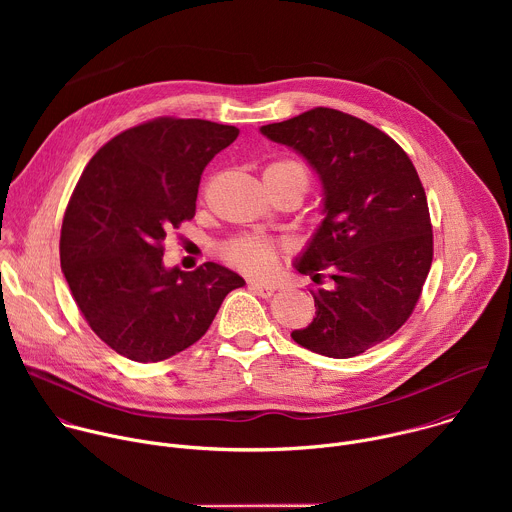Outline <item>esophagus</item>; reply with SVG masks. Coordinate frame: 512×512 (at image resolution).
Returning <instances> with one entry per match:
<instances>
[{"label": "esophagus", "instance_id": "1", "mask_svg": "<svg viewBox=\"0 0 512 512\" xmlns=\"http://www.w3.org/2000/svg\"><path fill=\"white\" fill-rule=\"evenodd\" d=\"M249 287L255 291L257 296H261V298H269L273 291H275V285H271V283H265V281H257V279H251L249 281Z\"/></svg>", "mask_w": 512, "mask_h": 512}]
</instances>
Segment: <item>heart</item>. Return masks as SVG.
<instances>
[{"label":"heart","instance_id":"heart-1","mask_svg":"<svg viewBox=\"0 0 512 512\" xmlns=\"http://www.w3.org/2000/svg\"><path fill=\"white\" fill-rule=\"evenodd\" d=\"M265 172H294L306 180L304 168L296 162H277V164H271ZM223 255L237 269H241L245 273L261 275V273H269L273 269L275 259H277V249L273 243H269L265 239L237 237L223 247Z\"/></svg>","mask_w":512,"mask_h":512}]
</instances>
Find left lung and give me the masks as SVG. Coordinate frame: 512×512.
<instances>
[{"label":"left lung","mask_w":512,"mask_h":512,"mask_svg":"<svg viewBox=\"0 0 512 512\" xmlns=\"http://www.w3.org/2000/svg\"><path fill=\"white\" fill-rule=\"evenodd\" d=\"M300 154L322 182V223L294 261L330 289L312 291V324L300 346L350 358L393 336L411 316L433 257L425 190L415 166L381 129L316 107L259 129Z\"/></svg>","instance_id":"obj_1"}]
</instances>
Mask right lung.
Masks as SVG:
<instances>
[{"instance_id":"obj_1","label":"right lung","mask_w":512,"mask_h":512,"mask_svg":"<svg viewBox=\"0 0 512 512\" xmlns=\"http://www.w3.org/2000/svg\"><path fill=\"white\" fill-rule=\"evenodd\" d=\"M239 129L160 117L91 158L68 202L60 267L93 332L135 362L166 360L200 340L245 279L218 263L164 265L166 231L196 214L206 164Z\"/></svg>"}]
</instances>
